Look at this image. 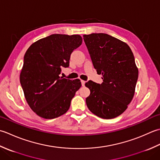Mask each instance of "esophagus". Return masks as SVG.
I'll use <instances>...</instances> for the list:
<instances>
[{"label": "esophagus", "instance_id": "esophagus-1", "mask_svg": "<svg viewBox=\"0 0 160 160\" xmlns=\"http://www.w3.org/2000/svg\"><path fill=\"white\" fill-rule=\"evenodd\" d=\"M81 85H82V86H84L85 83H86V81H83V80H81Z\"/></svg>", "mask_w": 160, "mask_h": 160}]
</instances>
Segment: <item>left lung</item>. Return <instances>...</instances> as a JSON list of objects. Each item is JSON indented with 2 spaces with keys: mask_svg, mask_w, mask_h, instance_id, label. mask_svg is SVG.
Masks as SVG:
<instances>
[{
  "mask_svg": "<svg viewBox=\"0 0 160 160\" xmlns=\"http://www.w3.org/2000/svg\"><path fill=\"white\" fill-rule=\"evenodd\" d=\"M101 84L88 81V109L103 119H112L128 108L135 94L138 69L131 49L124 42L103 33L83 36Z\"/></svg>",
  "mask_w": 160,
  "mask_h": 160,
  "instance_id": "obj_1",
  "label": "left lung"
}]
</instances>
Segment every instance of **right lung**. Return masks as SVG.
I'll return each mask as SVG.
<instances>
[{
  "instance_id": "add662e5",
  "label": "right lung",
  "mask_w": 160,
  "mask_h": 160,
  "mask_svg": "<svg viewBox=\"0 0 160 160\" xmlns=\"http://www.w3.org/2000/svg\"><path fill=\"white\" fill-rule=\"evenodd\" d=\"M81 43L80 35L55 34L36 41L26 51L20 82L28 105L39 117L54 119L69 109L81 83L59 74L62 68L69 67L72 52Z\"/></svg>"
}]
</instances>
